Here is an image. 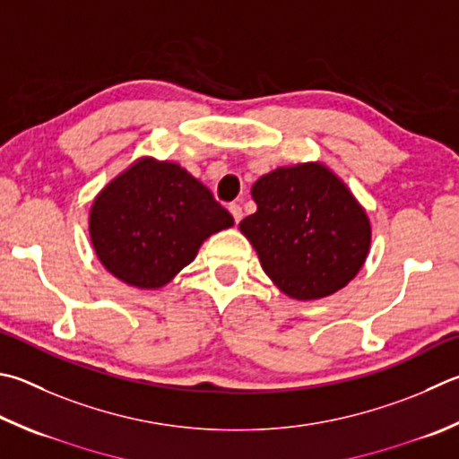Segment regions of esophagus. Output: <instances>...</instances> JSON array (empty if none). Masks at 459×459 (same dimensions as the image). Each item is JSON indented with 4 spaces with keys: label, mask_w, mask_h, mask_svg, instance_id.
<instances>
[{
    "label": "esophagus",
    "mask_w": 459,
    "mask_h": 459,
    "mask_svg": "<svg viewBox=\"0 0 459 459\" xmlns=\"http://www.w3.org/2000/svg\"><path fill=\"white\" fill-rule=\"evenodd\" d=\"M229 211L232 214V219H235V222H240V219H243V208H240V204H230Z\"/></svg>",
    "instance_id": "esophagus-1"
}]
</instances>
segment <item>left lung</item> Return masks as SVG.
<instances>
[{"label": "left lung", "mask_w": 459, "mask_h": 459, "mask_svg": "<svg viewBox=\"0 0 459 459\" xmlns=\"http://www.w3.org/2000/svg\"><path fill=\"white\" fill-rule=\"evenodd\" d=\"M256 212L238 229L282 293L311 301L337 293L365 263L371 224L363 206L327 166H282L258 178Z\"/></svg>", "instance_id": "left-lung-1"}]
</instances>
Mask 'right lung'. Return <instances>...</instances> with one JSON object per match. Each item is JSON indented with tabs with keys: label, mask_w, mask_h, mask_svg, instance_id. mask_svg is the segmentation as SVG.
<instances>
[{
	"label": "right lung",
	"mask_w": 459,
	"mask_h": 459,
	"mask_svg": "<svg viewBox=\"0 0 459 459\" xmlns=\"http://www.w3.org/2000/svg\"><path fill=\"white\" fill-rule=\"evenodd\" d=\"M230 212L177 162L140 158L100 190L90 211L94 251L116 279L160 289L195 261Z\"/></svg>",
	"instance_id": "right-lung-1"
}]
</instances>
